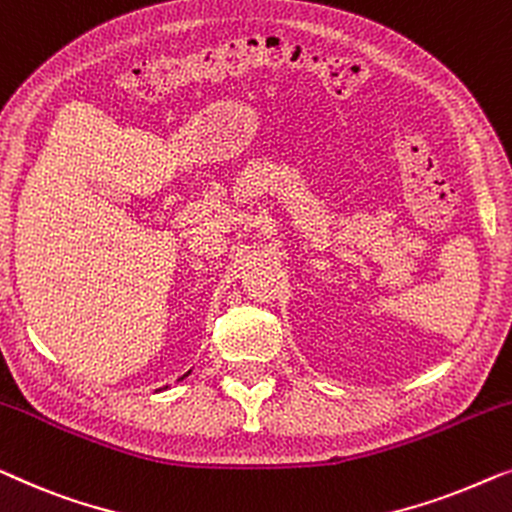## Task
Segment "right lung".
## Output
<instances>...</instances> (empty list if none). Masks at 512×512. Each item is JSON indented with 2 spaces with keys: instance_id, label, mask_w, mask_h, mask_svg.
I'll return each mask as SVG.
<instances>
[{
  "instance_id": "1",
  "label": "right lung",
  "mask_w": 512,
  "mask_h": 512,
  "mask_svg": "<svg viewBox=\"0 0 512 512\" xmlns=\"http://www.w3.org/2000/svg\"><path fill=\"white\" fill-rule=\"evenodd\" d=\"M190 373H192V369H190V371H187V373H183V376H181V378H178V380H176V383H181V380H185L187 376H190ZM164 390H169V385H164V387H160V390H155V392H164Z\"/></svg>"
}]
</instances>
